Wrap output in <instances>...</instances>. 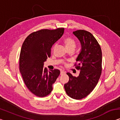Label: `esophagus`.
<instances>
[{
    "mask_svg": "<svg viewBox=\"0 0 120 120\" xmlns=\"http://www.w3.org/2000/svg\"><path fill=\"white\" fill-rule=\"evenodd\" d=\"M64 74H65V71L61 70L60 71V75H64Z\"/></svg>",
    "mask_w": 120,
    "mask_h": 120,
    "instance_id": "obj_1",
    "label": "esophagus"
}]
</instances>
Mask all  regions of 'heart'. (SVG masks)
Instances as JSON below:
<instances>
[{"mask_svg": "<svg viewBox=\"0 0 120 120\" xmlns=\"http://www.w3.org/2000/svg\"><path fill=\"white\" fill-rule=\"evenodd\" d=\"M64 42H65L66 47L67 49H69V48H74V49H75V47L76 42L74 39L71 37L66 38L64 39ZM55 46H56V44L54 45L53 48H54Z\"/></svg>", "mask_w": 120, "mask_h": 120, "instance_id": "b5f03b06", "label": "heart"}]
</instances>
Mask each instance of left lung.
I'll return each instance as SVG.
<instances>
[{
	"label": "left lung",
	"instance_id": "8db88e82",
	"mask_svg": "<svg viewBox=\"0 0 120 120\" xmlns=\"http://www.w3.org/2000/svg\"><path fill=\"white\" fill-rule=\"evenodd\" d=\"M81 45V51L76 59L75 68L80 70L78 77L67 73L69 81L64 88L69 97L81 100L86 97L97 85L102 72V51L92 33L83 30L73 32Z\"/></svg>",
	"mask_w": 120,
	"mask_h": 120
}]
</instances>
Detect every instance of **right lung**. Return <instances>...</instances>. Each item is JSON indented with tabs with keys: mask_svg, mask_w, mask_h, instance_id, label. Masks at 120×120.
<instances>
[{
	"mask_svg": "<svg viewBox=\"0 0 120 120\" xmlns=\"http://www.w3.org/2000/svg\"><path fill=\"white\" fill-rule=\"evenodd\" d=\"M64 28L42 29L30 34L23 42L19 56V70L24 83L35 96L43 98L52 90L60 75L59 69L48 71L44 62L51 56V49L64 34Z\"/></svg>",
	"mask_w": 120,
	"mask_h": 120,
	"instance_id": "right-lung-1",
	"label": "right lung"
}]
</instances>
